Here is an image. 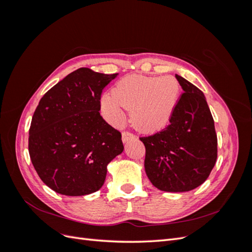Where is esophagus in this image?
Here are the masks:
<instances>
[{
	"mask_svg": "<svg viewBox=\"0 0 252 252\" xmlns=\"http://www.w3.org/2000/svg\"><path fill=\"white\" fill-rule=\"evenodd\" d=\"M133 139H135V135L131 132L124 131L123 133H122V141H123L124 143L130 141V140H133Z\"/></svg>",
	"mask_w": 252,
	"mask_h": 252,
	"instance_id": "obj_1",
	"label": "esophagus"
}]
</instances>
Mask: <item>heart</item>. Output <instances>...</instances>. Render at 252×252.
<instances>
[{
  "label": "heart",
  "mask_w": 252,
  "mask_h": 252,
  "mask_svg": "<svg viewBox=\"0 0 252 252\" xmlns=\"http://www.w3.org/2000/svg\"><path fill=\"white\" fill-rule=\"evenodd\" d=\"M181 94V84L173 75L129 74L118 81L112 91L102 94L101 111L110 124L120 125L125 119L126 108L131 109L134 127L155 133L170 124Z\"/></svg>",
  "instance_id": "1"
}]
</instances>
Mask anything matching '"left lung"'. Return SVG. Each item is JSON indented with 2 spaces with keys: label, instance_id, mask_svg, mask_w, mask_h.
Masks as SVG:
<instances>
[{
  "label": "left lung",
  "instance_id": "obj_1",
  "mask_svg": "<svg viewBox=\"0 0 252 252\" xmlns=\"http://www.w3.org/2000/svg\"><path fill=\"white\" fill-rule=\"evenodd\" d=\"M184 90L170 124L140 140L145 145V171L162 191L184 192L207 180L218 157L215 122L202 91L175 74Z\"/></svg>",
  "mask_w": 252,
  "mask_h": 252
}]
</instances>
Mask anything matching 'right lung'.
Wrapping results in <instances>:
<instances>
[{
  "label": "right lung",
  "mask_w": 252,
  "mask_h": 252,
  "mask_svg": "<svg viewBox=\"0 0 252 252\" xmlns=\"http://www.w3.org/2000/svg\"><path fill=\"white\" fill-rule=\"evenodd\" d=\"M117 75L79 68L39 102L28 150L40 179L53 191L70 196L97 191L107 165L123 152L121 132L98 112L102 91Z\"/></svg>",
  "instance_id": "right-lung-1"
}]
</instances>
